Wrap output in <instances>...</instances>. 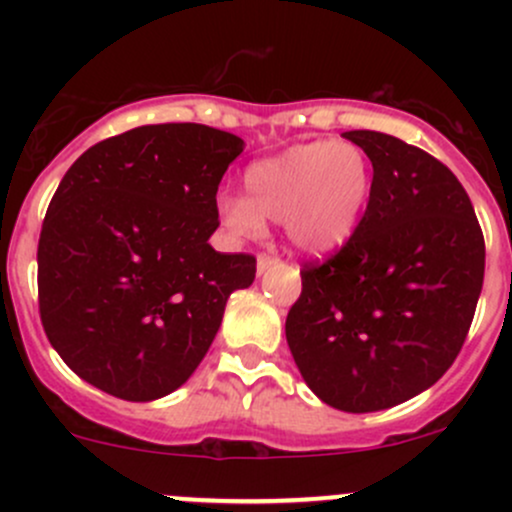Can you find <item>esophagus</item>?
<instances>
[{"label":"esophagus","instance_id":"obj_1","mask_svg":"<svg viewBox=\"0 0 512 512\" xmlns=\"http://www.w3.org/2000/svg\"><path fill=\"white\" fill-rule=\"evenodd\" d=\"M276 262H279V257L267 255V252H260V255H257V274H264L267 269H272Z\"/></svg>","mask_w":512,"mask_h":512}]
</instances>
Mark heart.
Masks as SVG:
<instances>
[{
    "label": "heart",
    "mask_w": 512,
    "mask_h": 512,
    "mask_svg": "<svg viewBox=\"0 0 512 512\" xmlns=\"http://www.w3.org/2000/svg\"><path fill=\"white\" fill-rule=\"evenodd\" d=\"M243 187L245 197L219 199L221 223L233 236L257 238L264 221H276L296 250L327 252L356 231L373 192V166L351 142L293 144L248 166Z\"/></svg>",
    "instance_id": "obj_1"
}]
</instances>
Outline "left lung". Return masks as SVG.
Instances as JSON below:
<instances>
[{
    "label": "left lung",
    "instance_id": "1",
    "mask_svg": "<svg viewBox=\"0 0 512 512\" xmlns=\"http://www.w3.org/2000/svg\"><path fill=\"white\" fill-rule=\"evenodd\" d=\"M373 163L351 238L303 264L286 342L310 390L366 414L407 402L460 354L484 284V233L448 166L370 129L344 132Z\"/></svg>",
    "mask_w": 512,
    "mask_h": 512
}]
</instances>
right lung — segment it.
Wrapping results in <instances>:
<instances>
[{
    "label": "right lung",
    "mask_w": 512,
    "mask_h": 512,
    "mask_svg": "<svg viewBox=\"0 0 512 512\" xmlns=\"http://www.w3.org/2000/svg\"><path fill=\"white\" fill-rule=\"evenodd\" d=\"M243 139L195 122L134 127L84 151L38 243V308L79 378L127 402L185 383L257 260L216 252V192Z\"/></svg>",
    "instance_id": "obj_1"
}]
</instances>
